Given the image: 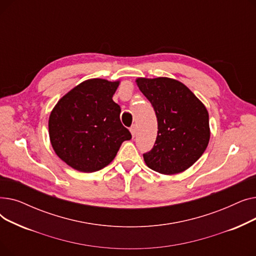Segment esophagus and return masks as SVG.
I'll use <instances>...</instances> for the list:
<instances>
[{"mask_svg":"<svg viewBox=\"0 0 256 256\" xmlns=\"http://www.w3.org/2000/svg\"><path fill=\"white\" fill-rule=\"evenodd\" d=\"M130 132H132V136L135 137L136 134H137V128H136V126H135V124L132 126L130 128Z\"/></svg>","mask_w":256,"mask_h":256,"instance_id":"34e87169","label":"esophagus"}]
</instances>
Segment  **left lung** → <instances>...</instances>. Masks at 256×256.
<instances>
[{
  "mask_svg": "<svg viewBox=\"0 0 256 256\" xmlns=\"http://www.w3.org/2000/svg\"><path fill=\"white\" fill-rule=\"evenodd\" d=\"M136 83L150 102L158 119V136L146 165L162 174L190 168L202 156L210 141L208 113L195 94L176 80L139 78Z\"/></svg>",
  "mask_w": 256,
  "mask_h": 256,
  "instance_id": "8db88e82",
  "label": "left lung"
}]
</instances>
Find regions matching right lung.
I'll return each instance as SVG.
<instances>
[{
    "label": "right lung",
    "mask_w": 256,
    "mask_h": 256,
    "mask_svg": "<svg viewBox=\"0 0 256 256\" xmlns=\"http://www.w3.org/2000/svg\"><path fill=\"white\" fill-rule=\"evenodd\" d=\"M119 85L104 78L78 84L57 102L48 119L50 140L56 154L72 168L98 171L109 165L132 135L120 121L112 100Z\"/></svg>",
    "instance_id": "1"
}]
</instances>
